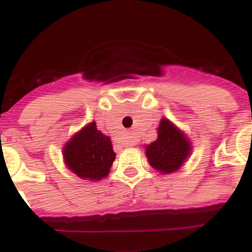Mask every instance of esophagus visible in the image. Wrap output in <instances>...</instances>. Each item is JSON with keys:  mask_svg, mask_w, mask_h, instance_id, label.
Instances as JSON below:
<instances>
[{"mask_svg": "<svg viewBox=\"0 0 252 252\" xmlns=\"http://www.w3.org/2000/svg\"><path fill=\"white\" fill-rule=\"evenodd\" d=\"M133 144V137H128V141H126V145H132Z\"/></svg>", "mask_w": 252, "mask_h": 252, "instance_id": "obj_1", "label": "esophagus"}]
</instances>
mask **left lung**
Segmentation results:
<instances>
[{
	"label": "left lung",
	"instance_id": "1",
	"mask_svg": "<svg viewBox=\"0 0 252 252\" xmlns=\"http://www.w3.org/2000/svg\"><path fill=\"white\" fill-rule=\"evenodd\" d=\"M157 140L145 147V155L152 168L168 174L181 168L189 157L191 144L168 119H161Z\"/></svg>",
	"mask_w": 252,
	"mask_h": 252
}]
</instances>
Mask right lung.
Segmentation results:
<instances>
[{"label":"right lung","mask_w":252,"mask_h":252,"mask_svg":"<svg viewBox=\"0 0 252 252\" xmlns=\"http://www.w3.org/2000/svg\"><path fill=\"white\" fill-rule=\"evenodd\" d=\"M115 157L111 139L97 130L95 122L74 134L63 148L67 168L78 177L90 181H100L107 177Z\"/></svg>","instance_id":"obj_1"}]
</instances>
